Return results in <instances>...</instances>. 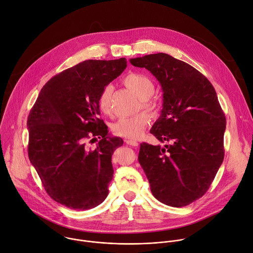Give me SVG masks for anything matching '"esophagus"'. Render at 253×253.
<instances>
[{
  "instance_id": "esophagus-1",
  "label": "esophagus",
  "mask_w": 253,
  "mask_h": 253,
  "mask_svg": "<svg viewBox=\"0 0 253 253\" xmlns=\"http://www.w3.org/2000/svg\"><path fill=\"white\" fill-rule=\"evenodd\" d=\"M126 144L130 145V146H133V147H137L138 146V142L136 141H133V140H125Z\"/></svg>"
}]
</instances>
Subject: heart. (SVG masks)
I'll use <instances>...</instances> for the list:
<instances>
[{
	"mask_svg": "<svg viewBox=\"0 0 253 253\" xmlns=\"http://www.w3.org/2000/svg\"><path fill=\"white\" fill-rule=\"evenodd\" d=\"M125 86L131 90L140 100L144 108H151L146 101L154 93L155 86L153 81L146 75L140 73H130L124 78ZM113 88L111 85L105 86L99 93L97 98V105L103 114H110L111 112V97ZM150 118L146 113H140L131 117H121L116 120L111 129L117 136L136 140L141 137L146 127L148 126Z\"/></svg>",
	"mask_w": 253,
	"mask_h": 253,
	"instance_id": "heart-1",
	"label": "heart"
}]
</instances>
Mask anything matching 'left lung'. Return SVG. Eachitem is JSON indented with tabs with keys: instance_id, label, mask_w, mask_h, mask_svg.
<instances>
[{
	"instance_id": "1",
	"label": "left lung",
	"mask_w": 253,
	"mask_h": 253,
	"mask_svg": "<svg viewBox=\"0 0 253 253\" xmlns=\"http://www.w3.org/2000/svg\"><path fill=\"white\" fill-rule=\"evenodd\" d=\"M130 62L159 81L163 109L150 133L170 142L164 147L142 143L139 163L159 202L188 206L206 194L223 161L226 121L216 92L205 75L170 54H148Z\"/></svg>"
}]
</instances>
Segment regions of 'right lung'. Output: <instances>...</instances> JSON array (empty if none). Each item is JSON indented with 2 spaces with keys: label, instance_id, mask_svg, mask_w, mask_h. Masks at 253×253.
<instances>
[{
  "label": "right lung",
  "instance_id": "obj_1",
  "mask_svg": "<svg viewBox=\"0 0 253 253\" xmlns=\"http://www.w3.org/2000/svg\"><path fill=\"white\" fill-rule=\"evenodd\" d=\"M126 66L124 57L84 60L50 78L30 111V161L48 196L69 209L90 210L108 196L111 158L123 140L98 118L97 98ZM96 135L97 148L87 147Z\"/></svg>",
  "mask_w": 253,
  "mask_h": 253
}]
</instances>
